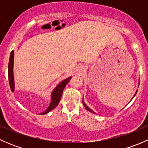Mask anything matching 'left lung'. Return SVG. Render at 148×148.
Here are the masks:
<instances>
[{"instance_id":"1","label":"left lung","mask_w":148,"mask_h":148,"mask_svg":"<svg viewBox=\"0 0 148 148\" xmlns=\"http://www.w3.org/2000/svg\"><path fill=\"white\" fill-rule=\"evenodd\" d=\"M137 92H138V91H137ZM137 92H136V93H135V95H136V94H137ZM135 95H134V97H135ZM134 97H132V98H134ZM82 102H83V104H84V105L85 108H86V110H88V111L91 112H92V113H95V112H93V111H92V110H90V109H89V107H87V106H86V104H84V101H83V100H82Z\"/></svg>"}]
</instances>
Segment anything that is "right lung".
<instances>
[{
	"instance_id": "right-lung-1",
	"label": "right lung",
	"mask_w": 148,
	"mask_h": 148,
	"mask_svg": "<svg viewBox=\"0 0 148 148\" xmlns=\"http://www.w3.org/2000/svg\"><path fill=\"white\" fill-rule=\"evenodd\" d=\"M13 56H14V51H12L10 53L9 62H8V81H9V85L11 90H14V81H13ZM71 77L66 79L64 80L53 91L51 95V102L49 104V107L47 110L44 112L41 113V114H47L50 111L55 108L56 106L59 104V101H60L61 98H62V93H63V90L66 86V85L68 84L69 82L70 81Z\"/></svg>"
}]
</instances>
